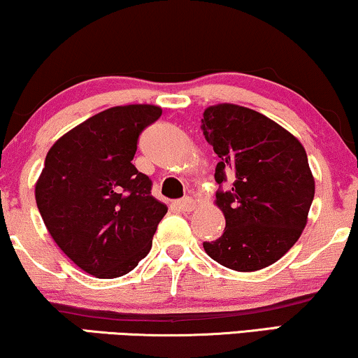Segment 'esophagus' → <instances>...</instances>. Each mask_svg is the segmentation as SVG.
<instances>
[{
    "instance_id": "esophagus-1",
    "label": "esophagus",
    "mask_w": 358,
    "mask_h": 358,
    "mask_svg": "<svg viewBox=\"0 0 358 358\" xmlns=\"http://www.w3.org/2000/svg\"><path fill=\"white\" fill-rule=\"evenodd\" d=\"M178 208L182 210V212H192L194 208V200L192 197H184L178 202Z\"/></svg>"
}]
</instances>
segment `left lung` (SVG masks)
Masks as SVG:
<instances>
[{
    "label": "left lung",
    "instance_id": "8db88e82",
    "mask_svg": "<svg viewBox=\"0 0 358 358\" xmlns=\"http://www.w3.org/2000/svg\"><path fill=\"white\" fill-rule=\"evenodd\" d=\"M200 129L220 158L217 205L227 220L205 252L238 272L271 266L298 241L315 197L305 148L268 117L234 104L205 109Z\"/></svg>",
    "mask_w": 358,
    "mask_h": 358
}]
</instances>
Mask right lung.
<instances>
[{
  "instance_id": "obj_1",
  "label": "right lung",
  "mask_w": 358,
  "mask_h": 358,
  "mask_svg": "<svg viewBox=\"0 0 358 358\" xmlns=\"http://www.w3.org/2000/svg\"><path fill=\"white\" fill-rule=\"evenodd\" d=\"M163 110L148 104L102 110L47 153L36 202L58 248L83 271L115 278L138 266L168 212L151 179L131 164L138 138Z\"/></svg>"
}]
</instances>
